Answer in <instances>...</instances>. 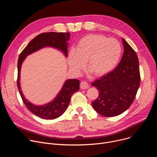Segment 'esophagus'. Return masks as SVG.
Instances as JSON below:
<instances>
[{
  "label": "esophagus",
  "mask_w": 157,
  "mask_h": 157,
  "mask_svg": "<svg viewBox=\"0 0 157 157\" xmlns=\"http://www.w3.org/2000/svg\"><path fill=\"white\" fill-rule=\"evenodd\" d=\"M89 85L88 84V83L86 81H81L80 83V87L82 89H87L89 87Z\"/></svg>",
  "instance_id": "34e87169"
}]
</instances>
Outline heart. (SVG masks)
<instances>
[{"label": "heart", "instance_id": "1", "mask_svg": "<svg viewBox=\"0 0 157 157\" xmlns=\"http://www.w3.org/2000/svg\"><path fill=\"white\" fill-rule=\"evenodd\" d=\"M122 53L121 44L114 38L90 34L81 38L69 52L68 62L71 70L79 73L87 63V68L95 76H102L113 70Z\"/></svg>", "mask_w": 157, "mask_h": 157}]
</instances>
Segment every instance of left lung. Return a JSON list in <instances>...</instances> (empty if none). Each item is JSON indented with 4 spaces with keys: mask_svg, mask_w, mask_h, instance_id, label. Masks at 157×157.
Listing matches in <instances>:
<instances>
[{
    "mask_svg": "<svg viewBox=\"0 0 157 157\" xmlns=\"http://www.w3.org/2000/svg\"><path fill=\"white\" fill-rule=\"evenodd\" d=\"M122 40L124 52L118 66L91 84L99 92L92 105L105 117L117 116L127 110L135 99L140 86L137 55L123 38Z\"/></svg>",
    "mask_w": 157,
    "mask_h": 157,
    "instance_id": "left-lung-1",
    "label": "left lung"
}]
</instances>
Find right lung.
Segmentation results:
<instances>
[{
	"instance_id": "1",
	"label": "right lung",
	"mask_w": 157,
	"mask_h": 157,
	"mask_svg": "<svg viewBox=\"0 0 157 157\" xmlns=\"http://www.w3.org/2000/svg\"><path fill=\"white\" fill-rule=\"evenodd\" d=\"M70 33L63 32H47L35 36L21 52L18 59L17 87L21 98L27 108L35 116L43 119H54L61 116L68 107L72 95L79 89V81L76 79H67L61 91L50 102L43 105H34L24 97L21 90L20 82V70L25 58L44 47H53L61 51L66 57L68 56V44Z\"/></svg>"
}]
</instances>
